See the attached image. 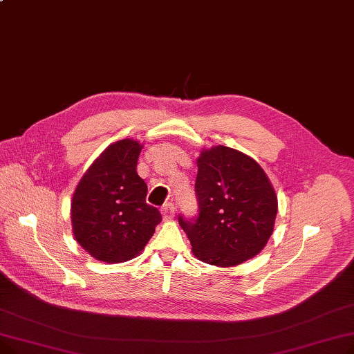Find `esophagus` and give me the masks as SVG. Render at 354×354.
<instances>
[{"label": "esophagus", "mask_w": 354, "mask_h": 354, "mask_svg": "<svg viewBox=\"0 0 354 354\" xmlns=\"http://www.w3.org/2000/svg\"><path fill=\"white\" fill-rule=\"evenodd\" d=\"M174 215H175V207H174V204L167 203V204L162 208V217H163V220L169 221V220L174 218Z\"/></svg>", "instance_id": "esophagus-1"}]
</instances>
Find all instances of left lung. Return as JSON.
Returning a JSON list of instances; mask_svg holds the SVG:
<instances>
[{"mask_svg":"<svg viewBox=\"0 0 354 354\" xmlns=\"http://www.w3.org/2000/svg\"><path fill=\"white\" fill-rule=\"evenodd\" d=\"M196 220L179 217L194 256L218 268L237 266L263 250L278 212V196L253 158L227 146L203 149L196 159Z\"/></svg>","mask_w":354,"mask_h":354,"instance_id":"left-lung-1","label":"left lung"}]
</instances>
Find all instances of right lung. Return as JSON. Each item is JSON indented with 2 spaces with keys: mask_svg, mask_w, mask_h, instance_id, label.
<instances>
[{
  "mask_svg": "<svg viewBox=\"0 0 354 354\" xmlns=\"http://www.w3.org/2000/svg\"><path fill=\"white\" fill-rule=\"evenodd\" d=\"M142 149L133 139L110 145L75 188V240L100 262L122 263L139 256L162 221L159 209L146 204L147 185L136 172Z\"/></svg>",
  "mask_w": 354,
  "mask_h": 354,
  "instance_id": "1",
  "label": "right lung"
}]
</instances>
